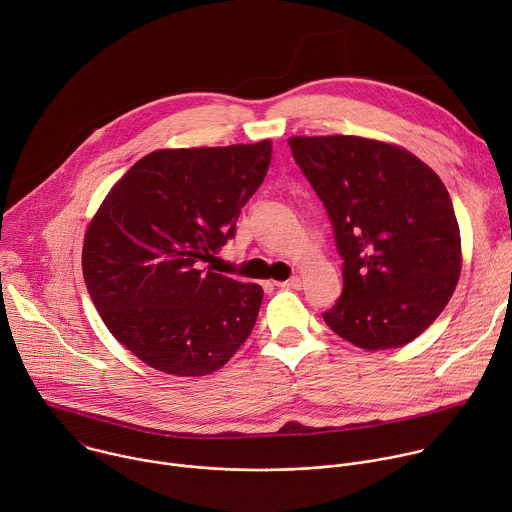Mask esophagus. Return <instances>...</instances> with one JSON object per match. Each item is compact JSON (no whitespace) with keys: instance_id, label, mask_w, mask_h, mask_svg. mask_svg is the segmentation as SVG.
I'll use <instances>...</instances> for the list:
<instances>
[{"instance_id":"esophagus-1","label":"esophagus","mask_w":512,"mask_h":512,"mask_svg":"<svg viewBox=\"0 0 512 512\" xmlns=\"http://www.w3.org/2000/svg\"><path fill=\"white\" fill-rule=\"evenodd\" d=\"M278 286L280 288H294V290H298L302 286V280H300V276H292V278H288L284 282H278Z\"/></svg>"}]
</instances>
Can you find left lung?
<instances>
[{
	"label": "left lung",
	"mask_w": 512,
	"mask_h": 512,
	"mask_svg": "<svg viewBox=\"0 0 512 512\" xmlns=\"http://www.w3.org/2000/svg\"><path fill=\"white\" fill-rule=\"evenodd\" d=\"M288 145L343 258V292L325 323L367 351L414 341L444 311L462 268L442 179L410 151L373 139L292 137Z\"/></svg>",
	"instance_id": "8db88e82"
}]
</instances>
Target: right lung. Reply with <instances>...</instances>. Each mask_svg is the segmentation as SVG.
<instances>
[{"label": "right lung", "mask_w": 512, "mask_h": 512, "mask_svg": "<svg viewBox=\"0 0 512 512\" xmlns=\"http://www.w3.org/2000/svg\"><path fill=\"white\" fill-rule=\"evenodd\" d=\"M270 157V141L153 151L92 218L82 246L88 294L113 337L149 367L210 375L250 337L262 286L199 262L234 238Z\"/></svg>", "instance_id": "add662e5"}]
</instances>
